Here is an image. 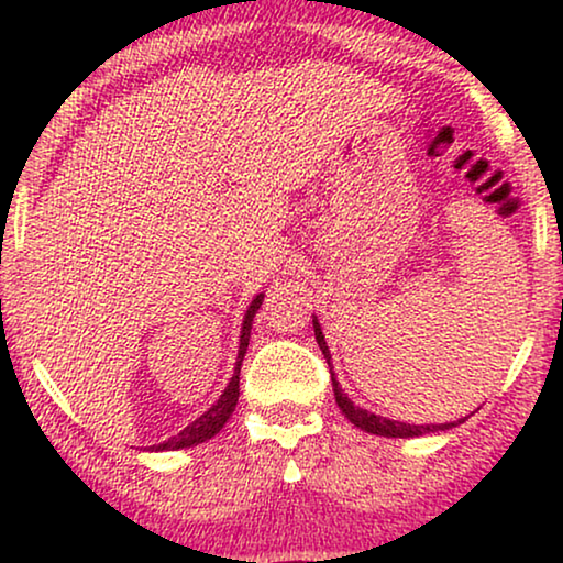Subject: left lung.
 Instances as JSON below:
<instances>
[{
    "label": "left lung",
    "instance_id": "8db88e82",
    "mask_svg": "<svg viewBox=\"0 0 563 563\" xmlns=\"http://www.w3.org/2000/svg\"><path fill=\"white\" fill-rule=\"evenodd\" d=\"M312 325H314V338H318V345H320L322 356H325L328 364H330V351H328V345H325V335H322V330H320V322L312 320ZM330 379H333V391H335V402H338V407H341L343 415L353 422V426L361 428V430H366V433L387 435V438H412V435L435 433V430L456 428L459 422H464V420H456V422H443V426H410V422H397V420L379 418V415H372V412L361 410V407L353 405L351 399L343 395V389L338 387L335 374L330 376Z\"/></svg>",
    "mask_w": 563,
    "mask_h": 563
}]
</instances>
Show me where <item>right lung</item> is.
I'll list each match as a JSON object with an SVG mask.
<instances>
[{"label": "right lung", "instance_id": "1", "mask_svg": "<svg viewBox=\"0 0 563 563\" xmlns=\"http://www.w3.org/2000/svg\"><path fill=\"white\" fill-rule=\"evenodd\" d=\"M264 302V295H258L253 299L249 312H245L243 318V333H241V349H238V361H235V374L230 384L222 391L218 402H214L210 410H207L202 418H197L191 426H187L181 430L179 435H174L172 441L166 443H158L153 445L156 451H172V449H189V445H197V443H205L210 441L212 435H218L222 426H225L230 415H233L235 405H238V395H241V364H243V356H245V349H249V341H251V325H253V318H256L258 307Z\"/></svg>", "mask_w": 563, "mask_h": 563}]
</instances>
